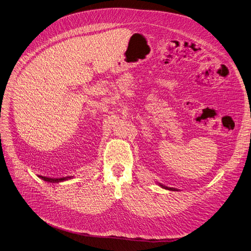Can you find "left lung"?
Returning <instances> with one entry per match:
<instances>
[{
	"label": "left lung",
	"instance_id": "obj_1",
	"mask_svg": "<svg viewBox=\"0 0 251 251\" xmlns=\"http://www.w3.org/2000/svg\"><path fill=\"white\" fill-rule=\"evenodd\" d=\"M160 186H161L162 188H164V189H168V190H172V191H177V189H176V188H171V187H167V186H164V185H162V184H160Z\"/></svg>",
	"mask_w": 251,
	"mask_h": 251
}]
</instances>
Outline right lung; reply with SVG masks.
<instances>
[{
  "instance_id": "add662e5",
  "label": "right lung",
  "mask_w": 251,
  "mask_h": 251,
  "mask_svg": "<svg viewBox=\"0 0 251 251\" xmlns=\"http://www.w3.org/2000/svg\"><path fill=\"white\" fill-rule=\"evenodd\" d=\"M43 180L47 181V182H52V183H54V182H61V181H65V180H68V179H71L72 176H67V177H63V178H50V177H45V176H40Z\"/></svg>"
}]
</instances>
